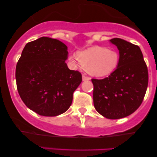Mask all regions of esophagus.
Here are the masks:
<instances>
[{"instance_id":"obj_1","label":"esophagus","mask_w":157,"mask_h":157,"mask_svg":"<svg viewBox=\"0 0 157 157\" xmlns=\"http://www.w3.org/2000/svg\"><path fill=\"white\" fill-rule=\"evenodd\" d=\"M82 79H83V81H89V80H90V79H91V78H90L89 76H87L86 74H83Z\"/></svg>"}]
</instances>
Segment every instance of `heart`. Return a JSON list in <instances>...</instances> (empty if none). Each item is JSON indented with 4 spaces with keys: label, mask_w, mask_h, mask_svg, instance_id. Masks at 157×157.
Segmentation results:
<instances>
[{
    "label": "heart",
    "mask_w": 157,
    "mask_h": 157,
    "mask_svg": "<svg viewBox=\"0 0 157 157\" xmlns=\"http://www.w3.org/2000/svg\"><path fill=\"white\" fill-rule=\"evenodd\" d=\"M69 60L82 66L90 74L100 77L107 76L116 69L120 56L115 49L96 46L71 56Z\"/></svg>",
    "instance_id": "1"
}]
</instances>
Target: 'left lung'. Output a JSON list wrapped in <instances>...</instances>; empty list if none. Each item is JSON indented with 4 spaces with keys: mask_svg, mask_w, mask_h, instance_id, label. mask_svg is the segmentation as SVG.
Wrapping results in <instances>:
<instances>
[{
    "mask_svg": "<svg viewBox=\"0 0 157 157\" xmlns=\"http://www.w3.org/2000/svg\"><path fill=\"white\" fill-rule=\"evenodd\" d=\"M110 41L119 49V63L106 78L91 79L94 105L103 117L118 119L128 117L140 106L147 91L149 74L138 46L118 38Z\"/></svg>",
    "mask_w": 157,
    "mask_h": 157,
    "instance_id": "1",
    "label": "left lung"
}]
</instances>
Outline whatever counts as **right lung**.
Wrapping results in <instances>:
<instances>
[{
	"mask_svg": "<svg viewBox=\"0 0 157 157\" xmlns=\"http://www.w3.org/2000/svg\"><path fill=\"white\" fill-rule=\"evenodd\" d=\"M67 58V46L54 38L41 37L25 45L17 63L16 79L28 108L44 117L68 110L82 76L68 68Z\"/></svg>",
	"mask_w": 157,
	"mask_h": 157,
	"instance_id": "right-lung-1",
	"label": "right lung"
}]
</instances>
